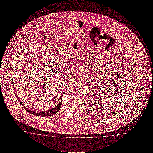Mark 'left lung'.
<instances>
[{
	"label": "left lung",
	"instance_id": "left-lung-1",
	"mask_svg": "<svg viewBox=\"0 0 153 153\" xmlns=\"http://www.w3.org/2000/svg\"><path fill=\"white\" fill-rule=\"evenodd\" d=\"M91 115H92V114H91Z\"/></svg>",
	"mask_w": 153,
	"mask_h": 153
}]
</instances>
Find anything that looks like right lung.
Listing matches in <instances>:
<instances>
[{"instance_id": "obj_1", "label": "right lung", "mask_w": 153, "mask_h": 153, "mask_svg": "<svg viewBox=\"0 0 153 153\" xmlns=\"http://www.w3.org/2000/svg\"><path fill=\"white\" fill-rule=\"evenodd\" d=\"M14 91L15 92V95L17 97V99L19 101V102L20 103L21 105H22V106L23 107L24 109H25L26 111H27V112L31 113L32 114H34V115H37L39 117H48V116H51V115L55 114V113H56L58 111L60 110L61 108V105H62V101H61L59 103V105H56V107L52 108H51L49 110H46V111H41V112H36V111H32L30 110L29 109H28L27 108L25 107L23 105V104L22 103L21 101L19 100V97L18 96V94H17V92L16 91V89H14ZM65 91V90H64ZM63 94L62 96H63Z\"/></svg>"}]
</instances>
